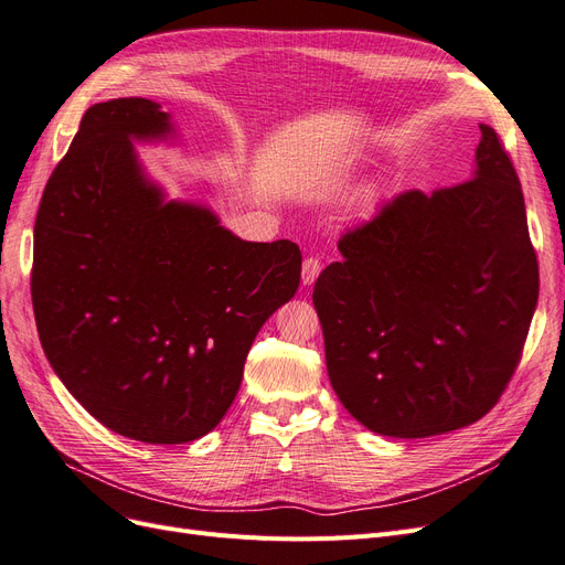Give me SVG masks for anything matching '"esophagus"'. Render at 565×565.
<instances>
[{
	"mask_svg": "<svg viewBox=\"0 0 565 565\" xmlns=\"http://www.w3.org/2000/svg\"><path fill=\"white\" fill-rule=\"evenodd\" d=\"M320 270H322L320 259H316V256H306L303 266H301V282L303 285H313L316 278L320 276Z\"/></svg>",
	"mask_w": 565,
	"mask_h": 565,
	"instance_id": "obj_1",
	"label": "esophagus"
}]
</instances>
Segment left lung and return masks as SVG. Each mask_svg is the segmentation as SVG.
Returning a JSON list of instances; mask_svg holds the SVG:
<instances>
[{"mask_svg":"<svg viewBox=\"0 0 565 565\" xmlns=\"http://www.w3.org/2000/svg\"><path fill=\"white\" fill-rule=\"evenodd\" d=\"M337 247L313 303L349 413L393 438L448 434L490 413L540 292L521 181L494 129L481 125L469 181L401 193Z\"/></svg>","mask_w":565,"mask_h":565,"instance_id":"1","label":"left lung"}]
</instances>
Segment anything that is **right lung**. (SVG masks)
Segmentation results:
<instances>
[{"mask_svg":"<svg viewBox=\"0 0 565 565\" xmlns=\"http://www.w3.org/2000/svg\"><path fill=\"white\" fill-rule=\"evenodd\" d=\"M148 98L84 113L35 221L32 309L51 367L92 417L141 443L224 419L262 324L295 297V243H247L202 204L164 200L134 141H162Z\"/></svg>","mask_w":565,"mask_h":565,"instance_id":"1","label":"right lung"}]
</instances>
